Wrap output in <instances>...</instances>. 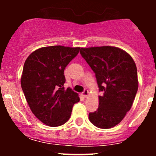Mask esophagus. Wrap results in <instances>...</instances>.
<instances>
[{"label":"esophagus","instance_id":"obj_1","mask_svg":"<svg viewBox=\"0 0 156 156\" xmlns=\"http://www.w3.org/2000/svg\"><path fill=\"white\" fill-rule=\"evenodd\" d=\"M89 94V91L87 89H85L83 92H82V95H83L84 98H87Z\"/></svg>","mask_w":156,"mask_h":156}]
</instances>
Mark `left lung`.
Wrapping results in <instances>:
<instances>
[{"instance_id": "1", "label": "left lung", "mask_w": 156, "mask_h": 156, "mask_svg": "<svg viewBox=\"0 0 156 156\" xmlns=\"http://www.w3.org/2000/svg\"><path fill=\"white\" fill-rule=\"evenodd\" d=\"M80 53L95 73L99 106L89 114L94 126L108 129L119 124L133 105L136 94L137 69L132 57L112 46L81 48Z\"/></svg>"}]
</instances>
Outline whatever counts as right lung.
Instances as JSON below:
<instances>
[{
  "mask_svg": "<svg viewBox=\"0 0 156 156\" xmlns=\"http://www.w3.org/2000/svg\"><path fill=\"white\" fill-rule=\"evenodd\" d=\"M80 48H41L28 55L23 66L21 87L32 113L44 124L57 127L69 119L78 93L64 89V70Z\"/></svg>",
  "mask_w": 156,
  "mask_h": 156,
  "instance_id": "1",
  "label": "right lung"
}]
</instances>
